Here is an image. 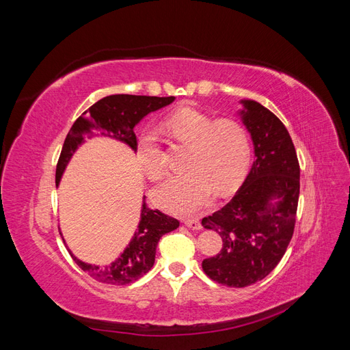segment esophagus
I'll return each instance as SVG.
<instances>
[{"label":"esophagus","instance_id":"esophagus-1","mask_svg":"<svg viewBox=\"0 0 350 350\" xmlns=\"http://www.w3.org/2000/svg\"><path fill=\"white\" fill-rule=\"evenodd\" d=\"M184 225H185L187 228H189V229H193V230H198V229H201V224H200V220H198L197 217L184 219Z\"/></svg>","mask_w":350,"mask_h":350}]
</instances>
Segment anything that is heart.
I'll use <instances>...</instances> for the list:
<instances>
[{
    "instance_id": "obj_1",
    "label": "heart",
    "mask_w": 350,
    "mask_h": 350,
    "mask_svg": "<svg viewBox=\"0 0 350 350\" xmlns=\"http://www.w3.org/2000/svg\"><path fill=\"white\" fill-rule=\"evenodd\" d=\"M165 130L178 143L191 147L189 172L167 179L153 191L157 206L179 215L206 207L215 191L225 194L245 176L251 162V139L245 125L235 120H216L210 113L185 107L167 116ZM137 162L153 181L166 174V154L153 131L137 139Z\"/></svg>"
}]
</instances>
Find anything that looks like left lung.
<instances>
[{"mask_svg": "<svg viewBox=\"0 0 350 350\" xmlns=\"http://www.w3.org/2000/svg\"><path fill=\"white\" fill-rule=\"evenodd\" d=\"M254 161L229 203L201 220L221 237L215 257L203 260L207 276L229 288L262 280L278 266L293 235L299 198V162L283 122L256 100H241Z\"/></svg>", "mask_w": 350, "mask_h": 350, "instance_id": "left-lung-1", "label": "left lung"}]
</instances>
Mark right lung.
<instances>
[{
  "label": "right lung",
  "instance_id": "right-lung-1",
  "mask_svg": "<svg viewBox=\"0 0 350 350\" xmlns=\"http://www.w3.org/2000/svg\"><path fill=\"white\" fill-rule=\"evenodd\" d=\"M175 100L174 96H135V94H111L96 102L84 111L81 116L72 124L68 131L64 146L58 159L55 184L58 185L61 176L66 171L72 153L84 143L86 137L94 133L111 137L113 140L129 144L135 152L137 137L134 126L139 124L147 113L161 109ZM179 226V221L159 210H152L146 206V196L143 197L140 224L135 234L121 256L108 266H94L80 261L74 257L77 266L86 271L90 278L100 283L108 284H129L140 279L154 264L157 242L167 232Z\"/></svg>",
  "mask_w": 350,
  "mask_h": 350
}]
</instances>
